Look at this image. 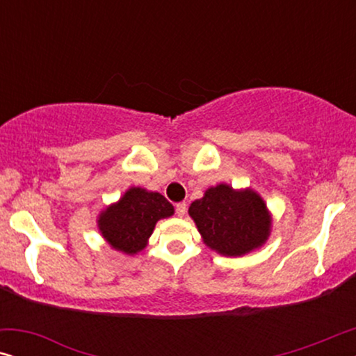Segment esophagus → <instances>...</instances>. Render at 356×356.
<instances>
[{
    "instance_id": "1",
    "label": "esophagus",
    "mask_w": 356,
    "mask_h": 356,
    "mask_svg": "<svg viewBox=\"0 0 356 356\" xmlns=\"http://www.w3.org/2000/svg\"><path fill=\"white\" fill-rule=\"evenodd\" d=\"M177 216L178 217H184L186 216V211H188V206H186V202H179V204H177Z\"/></svg>"
}]
</instances>
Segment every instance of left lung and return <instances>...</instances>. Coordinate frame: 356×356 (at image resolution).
Wrapping results in <instances>:
<instances>
[{
	"mask_svg": "<svg viewBox=\"0 0 356 356\" xmlns=\"http://www.w3.org/2000/svg\"><path fill=\"white\" fill-rule=\"evenodd\" d=\"M188 213L204 245L228 257L259 250L272 232V213L261 194L251 188L235 189L227 183L211 186L189 206Z\"/></svg>",
	"mask_w": 356,
	"mask_h": 356,
	"instance_id": "8db88e82",
	"label": "left lung"
}]
</instances>
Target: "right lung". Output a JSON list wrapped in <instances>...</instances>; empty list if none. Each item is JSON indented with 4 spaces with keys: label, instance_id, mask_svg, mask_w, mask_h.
<instances>
[{
    "label": "right lung",
    "instance_id": "right-lung-1",
    "mask_svg": "<svg viewBox=\"0 0 356 356\" xmlns=\"http://www.w3.org/2000/svg\"><path fill=\"white\" fill-rule=\"evenodd\" d=\"M173 213V206L160 193L131 186L118 201L102 209L97 227L111 250L134 256L147 246L157 222Z\"/></svg>",
    "mask_w": 356,
    "mask_h": 356
}]
</instances>
